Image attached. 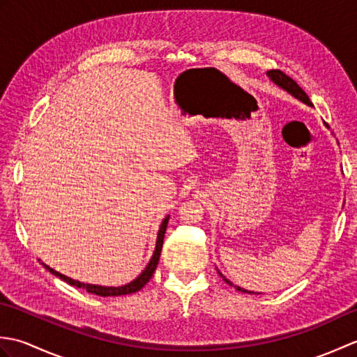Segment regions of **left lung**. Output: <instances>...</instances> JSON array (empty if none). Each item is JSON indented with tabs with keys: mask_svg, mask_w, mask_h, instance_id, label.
Masks as SVG:
<instances>
[{
	"mask_svg": "<svg viewBox=\"0 0 357 357\" xmlns=\"http://www.w3.org/2000/svg\"><path fill=\"white\" fill-rule=\"evenodd\" d=\"M267 77H268V79L273 82V84H276L278 87H280L282 90H285L287 93H290L293 98H296V100H299L301 102H304V104L310 105V107H313V102L310 101V98L307 96V93L304 92V90H302L298 84H296V81H293L290 77H287V75H285L284 72H280V70H278V69H275V70H268V72H267ZM324 124H325V127L330 128L327 123H324ZM218 273H219V275H221V278L225 280L227 284H229V285H233L229 279H225V276L222 275L221 271L218 270ZM233 287L236 288L238 291L253 294V291H248V290H245V288H241V287H238V285H233ZM255 294H256V293H255ZM257 294H259V293H257Z\"/></svg>",
	"mask_w": 357,
	"mask_h": 357,
	"instance_id": "1",
	"label": "left lung"
}]
</instances>
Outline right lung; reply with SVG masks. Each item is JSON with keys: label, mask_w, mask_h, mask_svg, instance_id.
Listing matches in <instances>:
<instances>
[{"label": "right lung", "mask_w": 357, "mask_h": 357, "mask_svg": "<svg viewBox=\"0 0 357 357\" xmlns=\"http://www.w3.org/2000/svg\"><path fill=\"white\" fill-rule=\"evenodd\" d=\"M169 219H170V215H167L162 222H161V227H159L158 230V236H156V245H155V252L153 255H151L149 264L146 265V268L142 270L141 275L133 279L132 282H128L126 285H119V287H104V285H96V284H86V282H79V280L77 279H72L69 276L63 275V273H59L56 270L50 268L49 265H45L44 262H41L45 268H47L52 275L58 276L59 279H63L64 282L70 284V285H75L78 288H82V290H86L89 293H93V294H98V296H104V298H107V296H123V294H132V293H136L139 291L141 288L146 285L149 280L151 279V276H153V273L158 267V262H159V256H161V250H162V242H164V234H165V230H167V224H169Z\"/></svg>", "instance_id": "right-lung-1"}]
</instances>
